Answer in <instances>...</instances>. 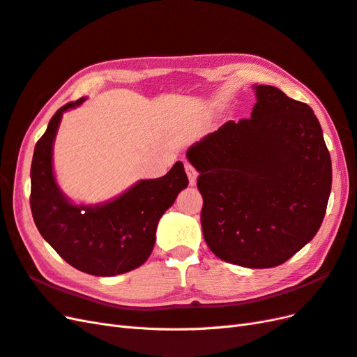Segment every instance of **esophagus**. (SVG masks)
I'll use <instances>...</instances> for the list:
<instances>
[{
    "instance_id": "obj_1",
    "label": "esophagus",
    "mask_w": 357,
    "mask_h": 357,
    "mask_svg": "<svg viewBox=\"0 0 357 357\" xmlns=\"http://www.w3.org/2000/svg\"><path fill=\"white\" fill-rule=\"evenodd\" d=\"M185 166V172H187V176H188V181H190V185H196V181H197V170L192 167L188 161L184 162Z\"/></svg>"
}]
</instances>
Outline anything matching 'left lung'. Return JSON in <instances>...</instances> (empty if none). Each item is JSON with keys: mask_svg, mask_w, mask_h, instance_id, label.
Returning <instances> with one entry per match:
<instances>
[{"mask_svg": "<svg viewBox=\"0 0 357 357\" xmlns=\"http://www.w3.org/2000/svg\"><path fill=\"white\" fill-rule=\"evenodd\" d=\"M251 118L227 121L187 151L200 173V222L224 261L263 269L287 261L319 231L332 162L312 109L256 85Z\"/></svg>", "mask_w": 357, "mask_h": 357, "instance_id": "8db88e82", "label": "left lung"}]
</instances>
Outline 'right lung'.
<instances>
[{
	"instance_id": "add662e5",
	"label": "right lung",
	"mask_w": 357,
	"mask_h": 357,
	"mask_svg": "<svg viewBox=\"0 0 357 357\" xmlns=\"http://www.w3.org/2000/svg\"><path fill=\"white\" fill-rule=\"evenodd\" d=\"M59 107L38 139L31 162V212L40 235L71 266L97 277H114L144 264L155 243L157 224L188 185L184 165L176 161L165 176L142 179L103 205H73L58 188L52 146L66 110Z\"/></svg>"
}]
</instances>
